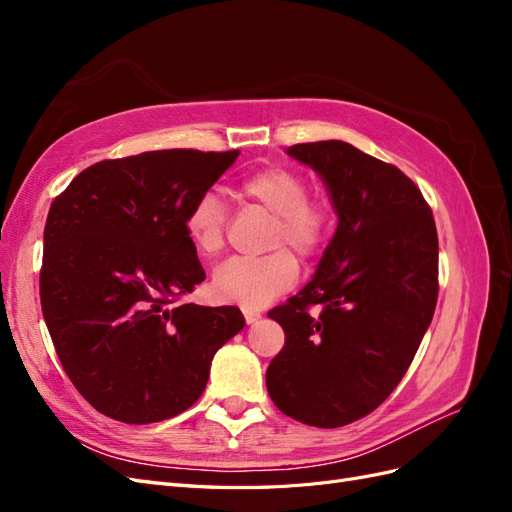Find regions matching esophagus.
Here are the masks:
<instances>
[{
    "mask_svg": "<svg viewBox=\"0 0 512 512\" xmlns=\"http://www.w3.org/2000/svg\"><path fill=\"white\" fill-rule=\"evenodd\" d=\"M241 312H243V318H245L247 324H254V322H258L262 318L260 309H254V307H243Z\"/></svg>",
    "mask_w": 512,
    "mask_h": 512,
    "instance_id": "obj_1",
    "label": "esophagus"
}]
</instances>
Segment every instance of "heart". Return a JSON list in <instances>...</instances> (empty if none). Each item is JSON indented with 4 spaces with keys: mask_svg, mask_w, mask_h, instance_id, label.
Here are the masks:
<instances>
[{
    "mask_svg": "<svg viewBox=\"0 0 512 512\" xmlns=\"http://www.w3.org/2000/svg\"><path fill=\"white\" fill-rule=\"evenodd\" d=\"M239 194L247 205L273 215L269 247L275 252L262 258H232L224 262L213 273L211 290L224 303L262 307L297 282L299 262L289 252L291 249L301 258L320 254L331 232V213L320 200L307 196L305 177L282 164L247 173L239 181ZM228 222V207L218 194L203 192L194 198L183 226L200 258L211 260L224 250ZM286 246L291 249L286 251Z\"/></svg>",
    "mask_w": 512,
    "mask_h": 512,
    "instance_id": "1",
    "label": "heart"
}]
</instances>
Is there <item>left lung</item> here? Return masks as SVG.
<instances>
[{"mask_svg": "<svg viewBox=\"0 0 512 512\" xmlns=\"http://www.w3.org/2000/svg\"><path fill=\"white\" fill-rule=\"evenodd\" d=\"M288 156L322 177L339 220L312 282L269 312L286 344L267 391L294 421L344 427L395 391L431 324L436 222L412 179L350 143H301Z\"/></svg>", "mask_w": 512, "mask_h": 512, "instance_id": "1", "label": "left lung"}]
</instances>
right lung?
<instances>
[{"label": "right lung", "instance_id": "obj_1", "mask_svg": "<svg viewBox=\"0 0 512 512\" xmlns=\"http://www.w3.org/2000/svg\"><path fill=\"white\" fill-rule=\"evenodd\" d=\"M239 151L162 149L76 175L44 226L40 303L61 367L98 412L160 423L203 395L239 307L181 303L205 271L185 213Z\"/></svg>", "mask_w": 512, "mask_h": 512}]
</instances>
